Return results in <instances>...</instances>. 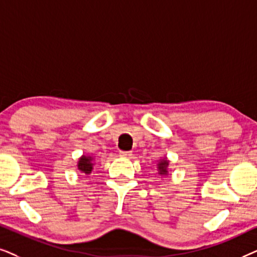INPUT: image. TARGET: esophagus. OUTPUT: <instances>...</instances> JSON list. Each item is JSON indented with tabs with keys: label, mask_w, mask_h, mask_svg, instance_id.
Wrapping results in <instances>:
<instances>
[{
	"label": "esophagus",
	"mask_w": 257,
	"mask_h": 257,
	"mask_svg": "<svg viewBox=\"0 0 257 257\" xmlns=\"http://www.w3.org/2000/svg\"><path fill=\"white\" fill-rule=\"evenodd\" d=\"M119 156L122 157H131L132 152H119Z\"/></svg>",
	"instance_id": "1"
}]
</instances>
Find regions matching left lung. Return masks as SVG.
Here are the masks:
<instances>
[{"mask_svg": "<svg viewBox=\"0 0 257 257\" xmlns=\"http://www.w3.org/2000/svg\"><path fill=\"white\" fill-rule=\"evenodd\" d=\"M167 166H168V161H162V162L159 163V169L160 174H166L167 173Z\"/></svg>", "mask_w": 257, "mask_h": 257, "instance_id": "8db88e82", "label": "left lung"}]
</instances>
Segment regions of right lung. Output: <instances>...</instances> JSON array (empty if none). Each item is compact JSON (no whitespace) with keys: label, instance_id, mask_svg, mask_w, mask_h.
I'll list each match as a JSON object with an SVG mask.
<instances>
[{"label":"right lung","instance_id":"obj_1","mask_svg":"<svg viewBox=\"0 0 257 257\" xmlns=\"http://www.w3.org/2000/svg\"><path fill=\"white\" fill-rule=\"evenodd\" d=\"M78 169L81 172H83L85 174H90L91 170H93V163H91V157H87V156H82L80 159V162L77 164Z\"/></svg>","mask_w":257,"mask_h":257}]
</instances>
